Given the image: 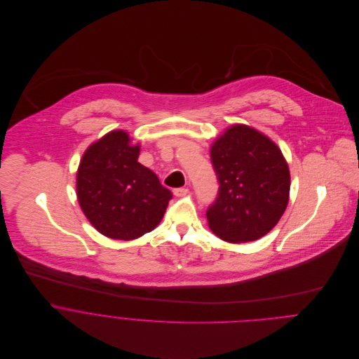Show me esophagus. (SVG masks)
<instances>
[{
    "label": "esophagus",
    "instance_id": "esophagus-1",
    "mask_svg": "<svg viewBox=\"0 0 359 359\" xmlns=\"http://www.w3.org/2000/svg\"><path fill=\"white\" fill-rule=\"evenodd\" d=\"M189 194V189L188 188H177L174 189V195L177 198H182V196H187Z\"/></svg>",
    "mask_w": 359,
    "mask_h": 359
}]
</instances>
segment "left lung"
I'll use <instances>...</instances> for the list:
<instances>
[{
  "label": "left lung",
  "mask_w": 359,
  "mask_h": 359,
  "mask_svg": "<svg viewBox=\"0 0 359 359\" xmlns=\"http://www.w3.org/2000/svg\"><path fill=\"white\" fill-rule=\"evenodd\" d=\"M219 188L205 211L210 229L231 243L266 235L286 210L290 172L280 149L255 128L235 124L210 151Z\"/></svg>",
  "instance_id": "1"
}]
</instances>
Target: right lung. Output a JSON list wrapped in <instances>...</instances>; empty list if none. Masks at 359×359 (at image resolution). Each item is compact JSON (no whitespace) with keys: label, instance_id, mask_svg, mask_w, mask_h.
I'll return each mask as SVG.
<instances>
[{"label":"right lung","instance_id":"right-lung-1","mask_svg":"<svg viewBox=\"0 0 359 359\" xmlns=\"http://www.w3.org/2000/svg\"><path fill=\"white\" fill-rule=\"evenodd\" d=\"M140 145L121 130L106 134L83 156L77 171V199L102 235L131 241L154 231L172 194L138 163Z\"/></svg>","mask_w":359,"mask_h":359}]
</instances>
